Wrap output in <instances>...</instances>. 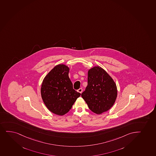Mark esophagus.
Segmentation results:
<instances>
[{
  "label": "esophagus",
  "instance_id": "obj_1",
  "mask_svg": "<svg viewBox=\"0 0 156 156\" xmlns=\"http://www.w3.org/2000/svg\"><path fill=\"white\" fill-rule=\"evenodd\" d=\"M78 92H79V93H82V89H81V88H80V89H79L78 90Z\"/></svg>",
  "mask_w": 156,
  "mask_h": 156
}]
</instances>
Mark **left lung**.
Returning a JSON list of instances; mask_svg holds the SVG:
<instances>
[{"mask_svg":"<svg viewBox=\"0 0 156 156\" xmlns=\"http://www.w3.org/2000/svg\"><path fill=\"white\" fill-rule=\"evenodd\" d=\"M81 96L90 109L100 115L114 105L117 97V88L107 72L96 66L88 70V86Z\"/></svg>","mask_w":156,"mask_h":156,"instance_id":"obj_1","label":"left lung"}]
</instances>
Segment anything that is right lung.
Instances as JSON below:
<instances>
[{"label":"right lung","instance_id":"1","mask_svg":"<svg viewBox=\"0 0 156 156\" xmlns=\"http://www.w3.org/2000/svg\"><path fill=\"white\" fill-rule=\"evenodd\" d=\"M69 68L58 64L44 78L41 87V95L46 107L57 115H63L72 108L81 94L73 89L68 73Z\"/></svg>","mask_w":156,"mask_h":156}]
</instances>
